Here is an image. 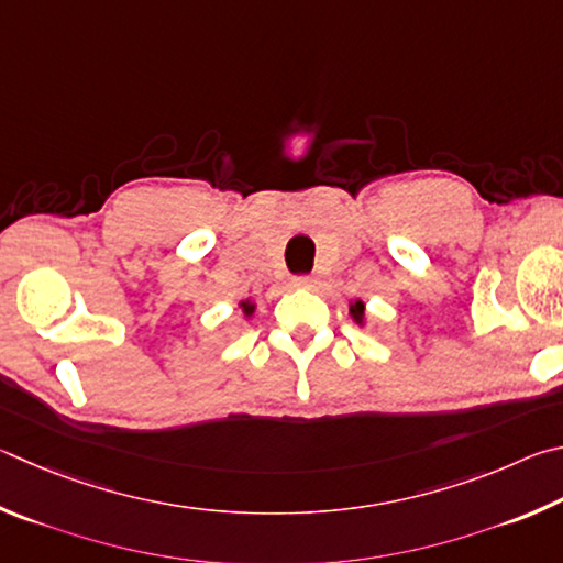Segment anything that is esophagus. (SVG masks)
I'll return each instance as SVG.
<instances>
[{
    "label": "esophagus",
    "mask_w": 563,
    "mask_h": 563,
    "mask_svg": "<svg viewBox=\"0 0 563 563\" xmlns=\"http://www.w3.org/2000/svg\"><path fill=\"white\" fill-rule=\"evenodd\" d=\"M291 284L297 289H311L313 284H317V279H313V276H309V274H299V276H294Z\"/></svg>",
    "instance_id": "1"
}]
</instances>
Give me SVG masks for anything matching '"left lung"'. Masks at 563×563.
Listing matches in <instances>:
<instances>
[{"label": "left lung", "mask_w": 563, "mask_h": 563, "mask_svg": "<svg viewBox=\"0 0 563 563\" xmlns=\"http://www.w3.org/2000/svg\"><path fill=\"white\" fill-rule=\"evenodd\" d=\"M351 313H353V319L361 323V319H363V303L356 301V307H351Z\"/></svg>", "instance_id": "8db88e82"}]
</instances>
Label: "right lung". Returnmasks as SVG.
Masks as SVG:
<instances>
[{
  "label": "right lung",
  "instance_id": "right-lung-1",
  "mask_svg": "<svg viewBox=\"0 0 563 563\" xmlns=\"http://www.w3.org/2000/svg\"><path fill=\"white\" fill-rule=\"evenodd\" d=\"M242 309H244V317H252V311H254V307L250 301H242Z\"/></svg>",
  "mask_w": 563,
  "mask_h": 563
}]
</instances>
